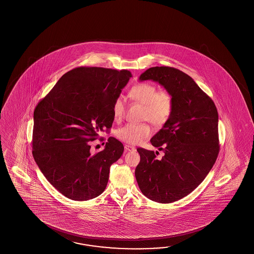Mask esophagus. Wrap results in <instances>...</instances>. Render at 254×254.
Returning a JSON list of instances; mask_svg holds the SVG:
<instances>
[{
	"label": "esophagus",
	"mask_w": 254,
	"mask_h": 254,
	"mask_svg": "<svg viewBox=\"0 0 254 254\" xmlns=\"http://www.w3.org/2000/svg\"><path fill=\"white\" fill-rule=\"evenodd\" d=\"M125 149L126 151H134L135 150V148L133 146L127 145V144L125 146Z\"/></svg>",
	"instance_id": "1"
}]
</instances>
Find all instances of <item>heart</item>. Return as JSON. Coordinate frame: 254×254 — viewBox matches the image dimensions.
I'll use <instances>...</instances> for the list:
<instances>
[{
  "instance_id": "obj_1",
  "label": "heart",
  "mask_w": 254,
  "mask_h": 254,
  "mask_svg": "<svg viewBox=\"0 0 254 254\" xmlns=\"http://www.w3.org/2000/svg\"><path fill=\"white\" fill-rule=\"evenodd\" d=\"M129 96L132 100L144 105L142 120L151 122L156 127L165 125L171 118L173 111V99L167 91L157 92L153 84L138 83L129 90ZM125 112V99L118 96L113 103V115L115 121L124 117ZM151 127L147 124H127L116 130V137L128 144H138L150 137Z\"/></svg>"
}]
</instances>
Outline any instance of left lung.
I'll use <instances>...</instances> for the list:
<instances>
[{
  "label": "left lung",
  "instance_id": "obj_1",
  "mask_svg": "<svg viewBox=\"0 0 254 254\" xmlns=\"http://www.w3.org/2000/svg\"><path fill=\"white\" fill-rule=\"evenodd\" d=\"M140 81L151 80L172 94L173 111L151 142L164 152L138 148L135 177L150 200L171 203L190 194L210 173L219 153L218 112L211 98L191 77L173 67H151Z\"/></svg>",
  "mask_w": 254,
  "mask_h": 254
}]
</instances>
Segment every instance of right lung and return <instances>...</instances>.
Returning a JSON list of instances; mask_svg holds the SVG:
<instances>
[{
	"mask_svg": "<svg viewBox=\"0 0 254 254\" xmlns=\"http://www.w3.org/2000/svg\"><path fill=\"white\" fill-rule=\"evenodd\" d=\"M127 70L78 67L60 78L33 113V155L50 184L65 197L88 200L102 194L123 143L110 137L91 154L90 141L114 123L113 103L128 83Z\"/></svg>",
	"mask_w": 254,
	"mask_h": 254,
	"instance_id": "obj_1",
	"label": "right lung"
}]
</instances>
